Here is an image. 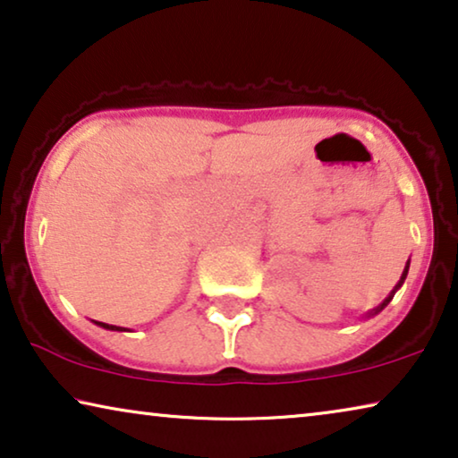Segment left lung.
I'll return each instance as SVG.
<instances>
[{"instance_id":"left-lung-1","label":"left lung","mask_w":458,"mask_h":458,"mask_svg":"<svg viewBox=\"0 0 458 458\" xmlns=\"http://www.w3.org/2000/svg\"><path fill=\"white\" fill-rule=\"evenodd\" d=\"M407 274H409V261H407V266H404V272H403V276H401V280H398V284L394 286V291H392L388 296H386V299L382 301V305H377L376 309H371V311L369 313H367V318H371V315H377L379 311H382V309L386 307V305H388V302L392 301V296H394V293L398 291V288H401L403 286V282H404V278H407Z\"/></svg>"}]
</instances>
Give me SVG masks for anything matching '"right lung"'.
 Returning a JSON list of instances; mask_svg holds the SVG:
<instances>
[{
  "mask_svg": "<svg viewBox=\"0 0 458 458\" xmlns=\"http://www.w3.org/2000/svg\"><path fill=\"white\" fill-rule=\"evenodd\" d=\"M95 324L101 326V327H106V330H114V332H124V327H120V326H109V324H103V321H95Z\"/></svg>",
  "mask_w": 458,
  "mask_h": 458,
  "instance_id": "add662e5",
  "label": "right lung"
}]
</instances>
